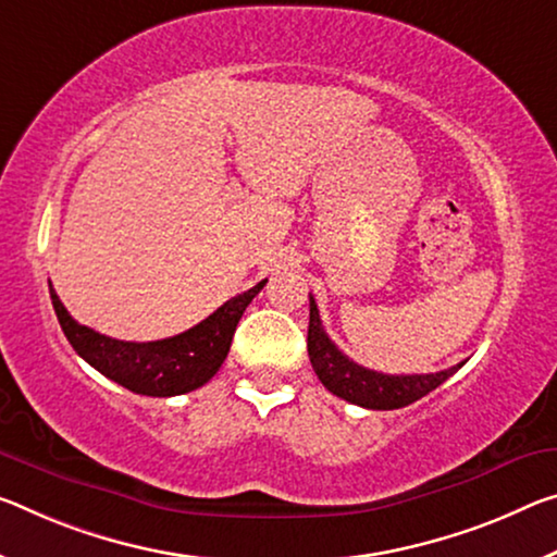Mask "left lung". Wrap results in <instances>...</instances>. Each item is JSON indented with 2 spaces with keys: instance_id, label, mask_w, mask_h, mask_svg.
I'll use <instances>...</instances> for the list:
<instances>
[{
  "instance_id": "left-lung-1",
  "label": "left lung",
  "mask_w": 557,
  "mask_h": 557,
  "mask_svg": "<svg viewBox=\"0 0 557 557\" xmlns=\"http://www.w3.org/2000/svg\"><path fill=\"white\" fill-rule=\"evenodd\" d=\"M307 351H310L314 374L320 376L326 389L337 394L344 401L376 411L401 409V406L419 401L421 396L434 392L436 386L444 384L448 376H454L463 367L461 361V364L436 374H382L374 372V369L361 367L344 355L337 344L330 339V334L324 332L314 297H310Z\"/></svg>"
}]
</instances>
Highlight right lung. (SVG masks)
<instances>
[{
  "instance_id": "add662e5",
  "label": "right lung",
  "mask_w": 557,
  "mask_h": 557,
  "mask_svg": "<svg viewBox=\"0 0 557 557\" xmlns=\"http://www.w3.org/2000/svg\"><path fill=\"white\" fill-rule=\"evenodd\" d=\"M262 280L247 293L227 299L223 307L190 326L188 332L158 342H121L94 332L91 326L78 324L49 282V295L61 330L96 372L121 384L123 389L144 396H178L208 384L231 351L235 326L240 322L245 307L264 287Z\"/></svg>"
}]
</instances>
